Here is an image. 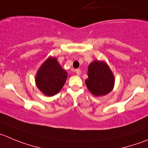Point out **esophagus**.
Returning <instances> with one entry per match:
<instances>
[{"instance_id":"1","label":"esophagus","mask_w":148,"mask_h":148,"mask_svg":"<svg viewBox=\"0 0 148 148\" xmlns=\"http://www.w3.org/2000/svg\"><path fill=\"white\" fill-rule=\"evenodd\" d=\"M75 73H76L77 75H80V74H81V70L79 69H77V70H75Z\"/></svg>"}]
</instances>
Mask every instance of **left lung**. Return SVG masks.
Here are the masks:
<instances>
[{"instance_id":"obj_1","label":"left lung","mask_w":148,"mask_h":148,"mask_svg":"<svg viewBox=\"0 0 148 148\" xmlns=\"http://www.w3.org/2000/svg\"><path fill=\"white\" fill-rule=\"evenodd\" d=\"M86 85L95 97L106 95L114 87L115 78L109 66L104 61L95 60L88 65Z\"/></svg>"}]
</instances>
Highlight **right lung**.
Wrapping results in <instances>:
<instances>
[{
  "mask_svg": "<svg viewBox=\"0 0 148 148\" xmlns=\"http://www.w3.org/2000/svg\"><path fill=\"white\" fill-rule=\"evenodd\" d=\"M67 78V72L59 64L56 57H49L36 73V84L43 94L51 97L62 88Z\"/></svg>",
  "mask_w": 148,
  "mask_h": 148,
  "instance_id": "obj_1",
  "label": "right lung"
}]
</instances>
